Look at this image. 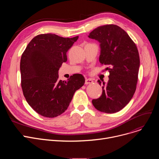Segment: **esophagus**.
I'll list each match as a JSON object with an SVG mask.
<instances>
[{
	"label": "esophagus",
	"mask_w": 159,
	"mask_h": 159,
	"mask_svg": "<svg viewBox=\"0 0 159 159\" xmlns=\"http://www.w3.org/2000/svg\"><path fill=\"white\" fill-rule=\"evenodd\" d=\"M91 83H93V80L91 79H86L85 80V84H91Z\"/></svg>",
	"instance_id": "esophagus-1"
}]
</instances>
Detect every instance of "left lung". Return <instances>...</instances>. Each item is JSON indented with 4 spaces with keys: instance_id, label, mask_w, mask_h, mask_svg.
<instances>
[{
    "instance_id": "8db88e82",
    "label": "left lung",
    "mask_w": 159,
    "mask_h": 159,
    "mask_svg": "<svg viewBox=\"0 0 159 159\" xmlns=\"http://www.w3.org/2000/svg\"><path fill=\"white\" fill-rule=\"evenodd\" d=\"M88 37L98 40L101 46L99 62L107 66L109 80L103 82L102 93L92 104L101 112L113 113L121 110L134 95L140 66L136 44L119 26L107 24L91 31ZM99 84L101 82L98 80Z\"/></svg>"
}]
</instances>
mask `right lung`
<instances>
[{
	"mask_svg": "<svg viewBox=\"0 0 159 159\" xmlns=\"http://www.w3.org/2000/svg\"><path fill=\"white\" fill-rule=\"evenodd\" d=\"M78 38L40 34L30 41L22 55L20 70L24 96L33 109L45 117L63 113L75 91L84 84L81 74H74L67 81L58 80V70L68 60L66 53Z\"/></svg>",
	"mask_w": 159,
	"mask_h": 159,
	"instance_id": "obj_1",
	"label": "right lung"
}]
</instances>
